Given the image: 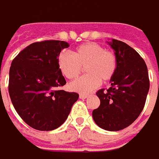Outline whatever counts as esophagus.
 Here are the masks:
<instances>
[{
  "label": "esophagus",
  "instance_id": "obj_1",
  "mask_svg": "<svg viewBox=\"0 0 159 159\" xmlns=\"http://www.w3.org/2000/svg\"><path fill=\"white\" fill-rule=\"evenodd\" d=\"M88 95L87 94H80L79 98H81V99H85V98H88Z\"/></svg>",
  "mask_w": 159,
  "mask_h": 159
}]
</instances>
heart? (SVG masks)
Listing matches in <instances>:
<instances>
[{
	"label": "heart",
	"instance_id": "heart-1",
	"mask_svg": "<svg viewBox=\"0 0 159 159\" xmlns=\"http://www.w3.org/2000/svg\"><path fill=\"white\" fill-rule=\"evenodd\" d=\"M58 66L61 74L71 80L76 78L82 68H85L88 75L69 84L72 91L85 94L97 89L101 81L106 83L112 79L117 69V59L114 52L91 42L76 47L73 55L66 52L60 53Z\"/></svg>",
	"mask_w": 159,
	"mask_h": 159
}]
</instances>
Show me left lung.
I'll use <instances>...</instances> for the list:
<instances>
[{
	"label": "left lung",
	"mask_w": 159,
	"mask_h": 159,
	"mask_svg": "<svg viewBox=\"0 0 159 159\" xmlns=\"http://www.w3.org/2000/svg\"><path fill=\"white\" fill-rule=\"evenodd\" d=\"M117 59V69L110 80L111 87L97 92L100 106L92 117L101 129L119 131L129 127L144 107L150 89L148 69L139 53L117 39L107 41Z\"/></svg>",
	"instance_id": "8db88e82"
}]
</instances>
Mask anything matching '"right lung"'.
<instances>
[{
	"instance_id": "obj_1",
	"label": "right lung",
	"mask_w": 159,
	"mask_h": 159,
	"mask_svg": "<svg viewBox=\"0 0 159 159\" xmlns=\"http://www.w3.org/2000/svg\"><path fill=\"white\" fill-rule=\"evenodd\" d=\"M69 43L46 40L32 43L13 60L9 69L8 92L16 112L25 123L40 131H51L67 120L79 98L60 88L66 80L58 57Z\"/></svg>"
}]
</instances>
